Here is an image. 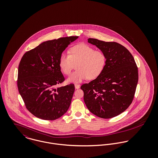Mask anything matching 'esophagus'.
<instances>
[{"label":"esophagus","mask_w":158,"mask_h":158,"mask_svg":"<svg viewBox=\"0 0 158 158\" xmlns=\"http://www.w3.org/2000/svg\"><path fill=\"white\" fill-rule=\"evenodd\" d=\"M75 89H79L80 88V86L79 85H77V84H75Z\"/></svg>","instance_id":"obj_1"}]
</instances>
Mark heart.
I'll list each match as a JSON object with an SVG mask.
<instances>
[{"instance_id": "heart-1", "label": "heart", "mask_w": 158, "mask_h": 158, "mask_svg": "<svg viewBox=\"0 0 158 158\" xmlns=\"http://www.w3.org/2000/svg\"><path fill=\"white\" fill-rule=\"evenodd\" d=\"M77 70L67 79L68 83H78L87 79L94 80L99 77L106 66L105 54L86 44H79L71 48L69 54L62 53L59 60L61 71L69 75L76 64Z\"/></svg>"}]
</instances>
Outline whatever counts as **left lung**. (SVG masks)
Instances as JSON below:
<instances>
[{"mask_svg":"<svg viewBox=\"0 0 158 158\" xmlns=\"http://www.w3.org/2000/svg\"><path fill=\"white\" fill-rule=\"evenodd\" d=\"M106 56L102 74L81 86L84 101L94 115L110 118L125 111L133 100L138 82V69L129 50L117 43L89 38Z\"/></svg>","mask_w":158,"mask_h":158,"instance_id":"8db88e82","label":"left lung"}]
</instances>
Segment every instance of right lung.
<instances>
[{"label":"right lung","instance_id":"add662e5","mask_svg":"<svg viewBox=\"0 0 158 158\" xmlns=\"http://www.w3.org/2000/svg\"><path fill=\"white\" fill-rule=\"evenodd\" d=\"M78 38L47 41L23 55L18 68V88L27 109L36 117L53 120L67 112L74 85L56 89L55 86L64 80L59 66L60 56Z\"/></svg>","mask_w":158,"mask_h":158}]
</instances>
